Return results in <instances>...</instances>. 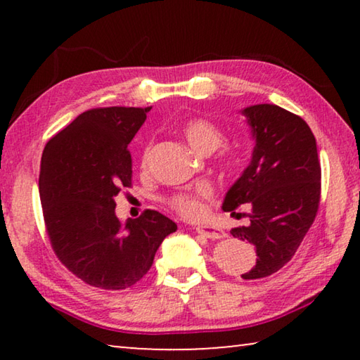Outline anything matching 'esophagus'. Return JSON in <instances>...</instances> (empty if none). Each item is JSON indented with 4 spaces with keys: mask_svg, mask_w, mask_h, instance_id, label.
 <instances>
[{
    "mask_svg": "<svg viewBox=\"0 0 360 360\" xmlns=\"http://www.w3.org/2000/svg\"><path fill=\"white\" fill-rule=\"evenodd\" d=\"M195 230H197V233L203 235L210 240H221L227 236V233H225L224 230L214 227V225H200V227H197Z\"/></svg>",
    "mask_w": 360,
    "mask_h": 360,
    "instance_id": "34e87169",
    "label": "esophagus"
}]
</instances>
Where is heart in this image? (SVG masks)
Here are the masks:
<instances>
[{"mask_svg":"<svg viewBox=\"0 0 360 360\" xmlns=\"http://www.w3.org/2000/svg\"><path fill=\"white\" fill-rule=\"evenodd\" d=\"M182 136L186 138L188 146H191L193 150L200 152V154H211V152L216 150L224 141L222 130L219 129L214 122L203 117L187 120L186 124L182 125ZM222 157L225 163L231 165V163L236 162L238 152H236L235 148L227 146L222 152ZM212 192L214 191H212V186L210 182L202 181L191 188L173 193L172 197H168V205L172 206L176 212H179L181 216L188 219H198L205 216V200H208Z\"/></svg>","mask_w":360,"mask_h":360,"instance_id":"obj_1","label":"heart"}]
</instances>
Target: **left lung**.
<instances>
[{"label": "left lung", "mask_w": 360, "mask_h": 360, "mask_svg": "<svg viewBox=\"0 0 360 360\" xmlns=\"http://www.w3.org/2000/svg\"><path fill=\"white\" fill-rule=\"evenodd\" d=\"M241 112L255 146L222 210L235 214L240 205L251 206L249 224L230 233L255 246L257 262L241 278L259 279L281 270L313 225L321 200V163L316 138L302 117L276 105H254Z\"/></svg>", "instance_id": "1"}]
</instances>
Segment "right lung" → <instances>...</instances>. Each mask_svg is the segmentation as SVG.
<instances>
[{
	"label": "right lung",
	"mask_w": 360,
	"mask_h": 360,
	"mask_svg": "<svg viewBox=\"0 0 360 360\" xmlns=\"http://www.w3.org/2000/svg\"><path fill=\"white\" fill-rule=\"evenodd\" d=\"M150 108H95L49 139L39 197L53 252L94 288L120 290L149 271L162 241L178 229L146 210L122 224L114 198L131 187L129 144Z\"/></svg>",
	"instance_id": "1"
}]
</instances>
